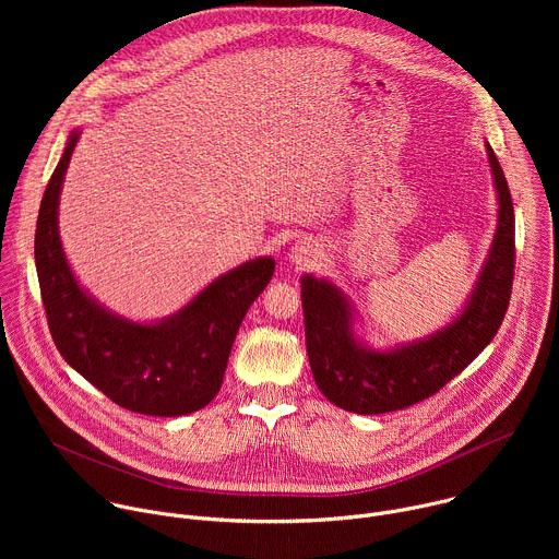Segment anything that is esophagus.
<instances>
[{
    "label": "esophagus",
    "instance_id": "obj_1",
    "mask_svg": "<svg viewBox=\"0 0 559 559\" xmlns=\"http://www.w3.org/2000/svg\"><path fill=\"white\" fill-rule=\"evenodd\" d=\"M316 254H318L316 241H311V238H298L296 243H292V248L287 252V259L294 267H305L316 259Z\"/></svg>",
    "mask_w": 559,
    "mask_h": 559
}]
</instances>
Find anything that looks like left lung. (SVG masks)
Wrapping results in <instances>:
<instances>
[{"label":"left lung","instance_id":"8db88e82","mask_svg":"<svg viewBox=\"0 0 559 559\" xmlns=\"http://www.w3.org/2000/svg\"><path fill=\"white\" fill-rule=\"evenodd\" d=\"M485 145L498 199L496 234L468 296L447 325L416 341L373 347L360 334L356 305L334 281L300 278L311 373L336 407L362 416L412 407L440 391L498 334L513 285L515 218L498 156L489 141Z\"/></svg>","mask_w":559,"mask_h":559}]
</instances>
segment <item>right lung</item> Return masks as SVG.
Segmentation results:
<instances>
[{
	"mask_svg": "<svg viewBox=\"0 0 559 559\" xmlns=\"http://www.w3.org/2000/svg\"><path fill=\"white\" fill-rule=\"evenodd\" d=\"M79 134V128L68 134L35 231V267L52 341L76 373L123 409L158 418L199 412L218 393L236 332L276 261H246L156 321L112 311L79 283L59 236V197Z\"/></svg>",
	"mask_w": 559,
	"mask_h": 559,
	"instance_id": "right-lung-1",
	"label": "right lung"
}]
</instances>
